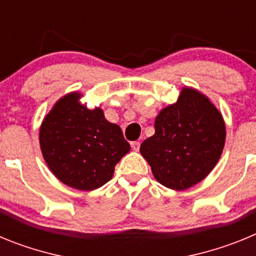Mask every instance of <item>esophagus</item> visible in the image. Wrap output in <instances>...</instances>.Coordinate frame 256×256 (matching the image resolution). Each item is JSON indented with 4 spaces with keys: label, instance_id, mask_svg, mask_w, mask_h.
Masks as SVG:
<instances>
[{
    "label": "esophagus",
    "instance_id": "34e87169",
    "mask_svg": "<svg viewBox=\"0 0 256 256\" xmlns=\"http://www.w3.org/2000/svg\"><path fill=\"white\" fill-rule=\"evenodd\" d=\"M130 146H132V148L134 151H138L140 150V146H141V144H140L138 141H133V142H130Z\"/></svg>",
    "mask_w": 256,
    "mask_h": 256
}]
</instances>
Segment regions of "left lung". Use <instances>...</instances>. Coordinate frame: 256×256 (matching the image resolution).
<instances>
[{
	"instance_id": "obj_1",
	"label": "left lung",
	"mask_w": 256,
	"mask_h": 256,
	"mask_svg": "<svg viewBox=\"0 0 256 256\" xmlns=\"http://www.w3.org/2000/svg\"><path fill=\"white\" fill-rule=\"evenodd\" d=\"M226 141V124L212 101L184 87L178 101L155 119V134L141 144L154 177L162 186L183 191L214 169Z\"/></svg>"
}]
</instances>
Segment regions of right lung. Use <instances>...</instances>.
<instances>
[{"label": "right lung", "instance_id": "right-lung-1", "mask_svg": "<svg viewBox=\"0 0 256 256\" xmlns=\"http://www.w3.org/2000/svg\"><path fill=\"white\" fill-rule=\"evenodd\" d=\"M82 94L61 97L40 130V151L50 170L66 186L92 191L112 178L115 165L130 150L120 126L100 108L79 102Z\"/></svg>", "mask_w": 256, "mask_h": 256}]
</instances>
